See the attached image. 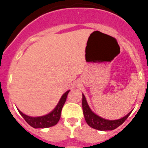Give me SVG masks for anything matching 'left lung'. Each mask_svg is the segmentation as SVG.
<instances>
[{"label": "left lung", "mask_w": 148, "mask_h": 148, "mask_svg": "<svg viewBox=\"0 0 148 148\" xmlns=\"http://www.w3.org/2000/svg\"><path fill=\"white\" fill-rule=\"evenodd\" d=\"M82 108H83V113L84 116V119L87 125L91 127L94 128L95 130H113L120 125H122L125 122V120L130 116V113H128L125 117L118 120H107L103 118H101L99 116L95 115L92 112L87 102L85 96L82 95Z\"/></svg>", "instance_id": "1"}]
</instances>
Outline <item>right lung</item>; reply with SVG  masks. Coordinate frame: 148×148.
<instances>
[{
  "mask_svg": "<svg viewBox=\"0 0 148 148\" xmlns=\"http://www.w3.org/2000/svg\"><path fill=\"white\" fill-rule=\"evenodd\" d=\"M69 92H70V90H68L67 92H66L62 95V97L61 98L59 102H58V105L56 107V108L50 113L46 115V116H40V117H31V116H28L27 115L23 114L19 110H18V111H19L20 114L23 116V118L25 119V121L32 127L46 128L54 126L58 122L60 118H61V110H62L63 106L66 101Z\"/></svg>",
  "mask_w": 148,
  "mask_h": 148,
  "instance_id": "right-lung-1",
  "label": "right lung"
}]
</instances>
